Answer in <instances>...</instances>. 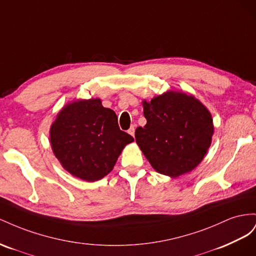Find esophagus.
<instances>
[{"mask_svg": "<svg viewBox=\"0 0 256 256\" xmlns=\"http://www.w3.org/2000/svg\"><path fill=\"white\" fill-rule=\"evenodd\" d=\"M128 133L130 135V136H135V126H130V128H128Z\"/></svg>", "mask_w": 256, "mask_h": 256, "instance_id": "obj_1", "label": "esophagus"}]
</instances>
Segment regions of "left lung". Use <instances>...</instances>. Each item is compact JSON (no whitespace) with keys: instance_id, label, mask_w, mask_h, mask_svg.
I'll return each instance as SVG.
<instances>
[{"instance_id":"1","label":"left lung","mask_w":256,"mask_h":256,"mask_svg":"<svg viewBox=\"0 0 256 256\" xmlns=\"http://www.w3.org/2000/svg\"><path fill=\"white\" fill-rule=\"evenodd\" d=\"M147 124L138 126V147L158 172L172 178L192 172L212 142L214 120L207 107L192 94L166 91L142 100Z\"/></svg>"}]
</instances>
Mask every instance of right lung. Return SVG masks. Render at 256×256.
Instances as JSON below:
<instances>
[{
	"label": "right lung",
	"mask_w": 256,
	"mask_h": 256,
	"mask_svg": "<svg viewBox=\"0 0 256 256\" xmlns=\"http://www.w3.org/2000/svg\"><path fill=\"white\" fill-rule=\"evenodd\" d=\"M49 140L63 168L89 182L107 176L124 147L134 142L119 128L116 114L102 105L100 98L65 105L51 124Z\"/></svg>",
	"instance_id": "right-lung-1"
}]
</instances>
